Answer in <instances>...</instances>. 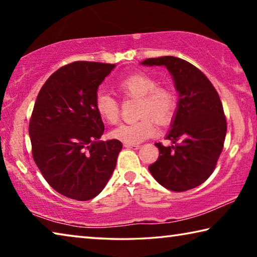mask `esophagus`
Instances as JSON below:
<instances>
[{
  "label": "esophagus",
  "mask_w": 257,
  "mask_h": 257,
  "mask_svg": "<svg viewBox=\"0 0 257 257\" xmlns=\"http://www.w3.org/2000/svg\"><path fill=\"white\" fill-rule=\"evenodd\" d=\"M123 146L127 147V149H134V150H138L139 147H141V145L138 144H127V143H124Z\"/></svg>",
  "instance_id": "1"
}]
</instances>
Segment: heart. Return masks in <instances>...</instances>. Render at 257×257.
Segmentation results:
<instances>
[{
	"instance_id": "obj_1",
	"label": "heart",
	"mask_w": 257,
	"mask_h": 257,
	"mask_svg": "<svg viewBox=\"0 0 257 257\" xmlns=\"http://www.w3.org/2000/svg\"><path fill=\"white\" fill-rule=\"evenodd\" d=\"M116 89L124 99L137 98V121L120 124L110 136L127 144H138L156 132L153 119L159 124L170 122L176 114L178 96L171 87L161 86L156 78L144 72H135L116 81ZM95 111L106 123H116L120 118L119 101L106 93L95 97Z\"/></svg>"
}]
</instances>
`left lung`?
Wrapping results in <instances>:
<instances>
[{
    "instance_id": "obj_1",
    "label": "left lung",
    "mask_w": 257,
    "mask_h": 257,
    "mask_svg": "<svg viewBox=\"0 0 257 257\" xmlns=\"http://www.w3.org/2000/svg\"><path fill=\"white\" fill-rule=\"evenodd\" d=\"M145 66H164L179 92V104L164 146L156 143L159 159L149 167L155 180L172 191L203 184L216 167L227 134L222 103L208 78L188 61L161 56L143 61Z\"/></svg>"
}]
</instances>
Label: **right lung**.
<instances>
[{
	"label": "right lung",
	"mask_w": 257,
	"mask_h": 257,
	"mask_svg": "<svg viewBox=\"0 0 257 257\" xmlns=\"http://www.w3.org/2000/svg\"><path fill=\"white\" fill-rule=\"evenodd\" d=\"M115 64L76 61L61 67L38 93L29 120L35 163L52 188L76 201L101 193L122 149L95 111L98 86Z\"/></svg>",
	"instance_id": "obj_1"
}]
</instances>
